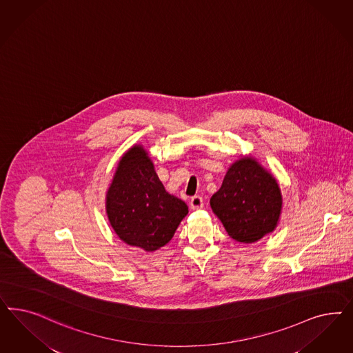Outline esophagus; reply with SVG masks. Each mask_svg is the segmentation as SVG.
Listing matches in <instances>:
<instances>
[{
	"mask_svg": "<svg viewBox=\"0 0 353 353\" xmlns=\"http://www.w3.org/2000/svg\"><path fill=\"white\" fill-rule=\"evenodd\" d=\"M190 206H191L192 209H201V208L204 206L203 197H201V196H194V197L191 199V201H190Z\"/></svg>",
	"mask_w": 353,
	"mask_h": 353,
	"instance_id": "1",
	"label": "esophagus"
}]
</instances>
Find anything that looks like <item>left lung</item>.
Instances as JSON below:
<instances>
[{"label": "left lung", "mask_w": 353, "mask_h": 353, "mask_svg": "<svg viewBox=\"0 0 353 353\" xmlns=\"http://www.w3.org/2000/svg\"><path fill=\"white\" fill-rule=\"evenodd\" d=\"M210 206L228 235L240 243H254L276 228L282 194L276 179L252 157L230 166Z\"/></svg>", "instance_id": "1"}]
</instances>
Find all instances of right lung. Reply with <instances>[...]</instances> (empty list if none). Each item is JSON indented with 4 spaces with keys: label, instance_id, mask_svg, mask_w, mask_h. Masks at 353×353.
Listing matches in <instances>:
<instances>
[{
    "label": "right lung",
    "instance_id": "obj_1",
    "mask_svg": "<svg viewBox=\"0 0 353 353\" xmlns=\"http://www.w3.org/2000/svg\"><path fill=\"white\" fill-rule=\"evenodd\" d=\"M106 213L119 239L153 252L170 241L188 206L166 192L148 152L134 145L118 163L106 194Z\"/></svg>",
    "mask_w": 353,
    "mask_h": 353
}]
</instances>
